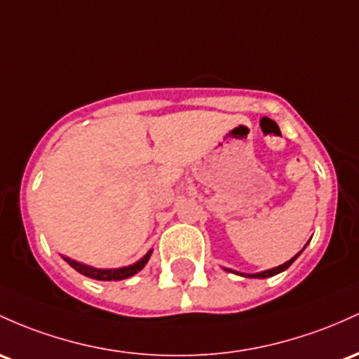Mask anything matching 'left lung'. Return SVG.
Returning a JSON list of instances; mask_svg holds the SVG:
<instances>
[{"mask_svg":"<svg viewBox=\"0 0 359 359\" xmlns=\"http://www.w3.org/2000/svg\"><path fill=\"white\" fill-rule=\"evenodd\" d=\"M306 245H309V242H306ZM305 245V247H306ZM305 247H303V249L298 252L297 255H293V257L290 259V261H286L285 264H281V266H278V267H273V269H266V271H262V273H254V274H247V273H238V271H233V269H228V267H223L224 271H226V273H235V274H238V276H243V278H257V279H266V278H271V276H276V274H279V273H283V271H286L288 269V267L291 266V264H293L294 261H297L298 259V255L302 254L303 250H305Z\"/></svg>","mask_w":359,"mask_h":359,"instance_id":"8db88e82","label":"left lung"}]
</instances>
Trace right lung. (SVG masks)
Wrapping results in <instances>:
<instances>
[{
  "instance_id": "1",
  "label": "right lung",
  "mask_w": 359,
  "mask_h": 359,
  "mask_svg": "<svg viewBox=\"0 0 359 359\" xmlns=\"http://www.w3.org/2000/svg\"><path fill=\"white\" fill-rule=\"evenodd\" d=\"M151 252L153 249H149L147 254L140 259V261H136L135 264H129V266H124V267H116V269H97V267L88 266V264L74 261V259L68 257V255H61V257L65 259L73 269H76L78 273L86 276V278L97 279V281H121V279H128L131 278V276H135L136 273H140V271L147 266L149 257H151Z\"/></svg>"
}]
</instances>
